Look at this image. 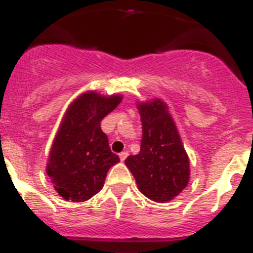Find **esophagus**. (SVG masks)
Wrapping results in <instances>:
<instances>
[{
  "label": "esophagus",
  "instance_id": "1",
  "mask_svg": "<svg viewBox=\"0 0 253 253\" xmlns=\"http://www.w3.org/2000/svg\"><path fill=\"white\" fill-rule=\"evenodd\" d=\"M127 156H128V152H127V151H124V152H121V154H120V159H121V161L126 160Z\"/></svg>",
  "mask_w": 253,
  "mask_h": 253
}]
</instances>
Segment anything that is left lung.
I'll return each instance as SVG.
<instances>
[{
  "mask_svg": "<svg viewBox=\"0 0 253 253\" xmlns=\"http://www.w3.org/2000/svg\"><path fill=\"white\" fill-rule=\"evenodd\" d=\"M142 122L140 152L125 164L138 190L154 202L165 203L189 183V159L168 106L161 99L137 104Z\"/></svg>",
  "mask_w": 253,
  "mask_h": 253,
  "instance_id": "left-lung-1",
  "label": "left lung"
}]
</instances>
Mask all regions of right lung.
I'll return each mask as SVG.
<instances>
[{"instance_id":"right-lung-1","label":"right lung","mask_w":253,"mask_h":253,"mask_svg":"<svg viewBox=\"0 0 253 253\" xmlns=\"http://www.w3.org/2000/svg\"><path fill=\"white\" fill-rule=\"evenodd\" d=\"M121 101V95L87 92L65 112L46 166L54 188L65 200L84 202L97 194L110 168L120 161L111 151L101 121Z\"/></svg>"}]
</instances>
